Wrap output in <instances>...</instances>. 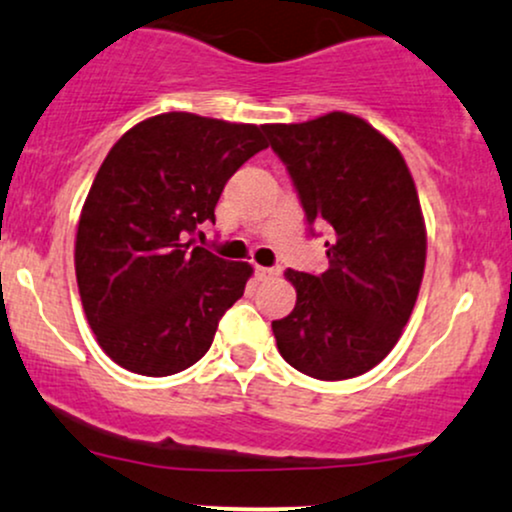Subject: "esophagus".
Masks as SVG:
<instances>
[{
	"label": "esophagus",
	"instance_id": "obj_1",
	"mask_svg": "<svg viewBox=\"0 0 512 512\" xmlns=\"http://www.w3.org/2000/svg\"><path fill=\"white\" fill-rule=\"evenodd\" d=\"M256 275L258 278H273V275H278V268H266V266H256Z\"/></svg>",
	"mask_w": 512,
	"mask_h": 512
}]
</instances>
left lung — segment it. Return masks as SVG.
<instances>
[{
    "label": "left lung",
    "mask_w": 512,
    "mask_h": 512,
    "mask_svg": "<svg viewBox=\"0 0 512 512\" xmlns=\"http://www.w3.org/2000/svg\"><path fill=\"white\" fill-rule=\"evenodd\" d=\"M263 130L309 225L331 227L324 273L285 271L297 302L273 321L275 343L304 375L350 380L387 358L421 290L426 222L416 183L394 142L350 113Z\"/></svg>",
    "instance_id": "1"
}]
</instances>
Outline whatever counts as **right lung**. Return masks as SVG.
Returning <instances> with one entry per match:
<instances>
[{
    "label": "right lung",
    "instance_id": "1",
    "mask_svg": "<svg viewBox=\"0 0 512 512\" xmlns=\"http://www.w3.org/2000/svg\"><path fill=\"white\" fill-rule=\"evenodd\" d=\"M266 147L263 125L174 111L137 123L106 154L79 215L74 271L113 363L166 377L208 353L254 268L188 237L215 222L229 176Z\"/></svg>",
    "mask_w": 512,
    "mask_h": 512
}]
</instances>
